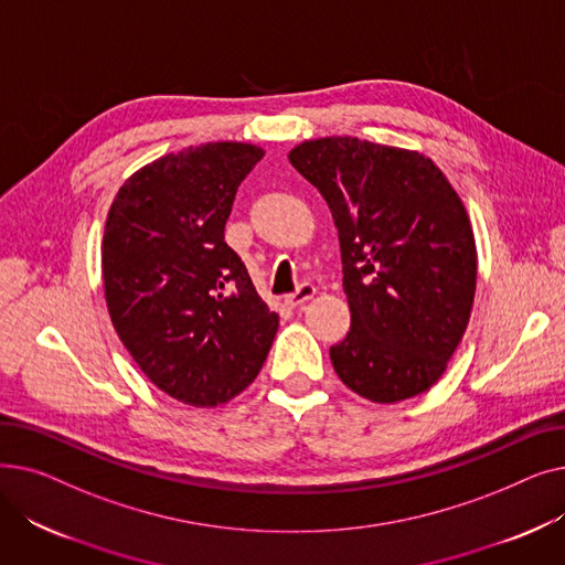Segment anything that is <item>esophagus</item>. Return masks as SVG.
<instances>
[{"label":"esophagus","instance_id":"esophagus-1","mask_svg":"<svg viewBox=\"0 0 565 565\" xmlns=\"http://www.w3.org/2000/svg\"><path fill=\"white\" fill-rule=\"evenodd\" d=\"M313 295H316V286L309 284V281H305V284L298 286V290L286 295V305H288V307H300V305H305L307 300H311Z\"/></svg>","mask_w":565,"mask_h":565}]
</instances>
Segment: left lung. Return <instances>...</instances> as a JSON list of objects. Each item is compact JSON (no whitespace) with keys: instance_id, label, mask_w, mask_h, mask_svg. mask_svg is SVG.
Segmentation results:
<instances>
[{"instance_id":"8db88e82","label":"left lung","mask_w":565,"mask_h":565,"mask_svg":"<svg viewBox=\"0 0 565 565\" xmlns=\"http://www.w3.org/2000/svg\"><path fill=\"white\" fill-rule=\"evenodd\" d=\"M290 164L339 228L350 332L330 348L345 387L373 403L428 392L447 371L477 290V243L437 164L396 146L324 137Z\"/></svg>"}]
</instances>
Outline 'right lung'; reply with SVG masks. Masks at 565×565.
<instances>
[{
  "label": "right lung",
  "instance_id": "add662e5",
  "mask_svg": "<svg viewBox=\"0 0 565 565\" xmlns=\"http://www.w3.org/2000/svg\"><path fill=\"white\" fill-rule=\"evenodd\" d=\"M263 156L241 141L169 153L128 178L105 222L114 330L143 375L188 405L249 387L279 328L224 241L235 192Z\"/></svg>",
  "mask_w": 565,
  "mask_h": 565
}]
</instances>
